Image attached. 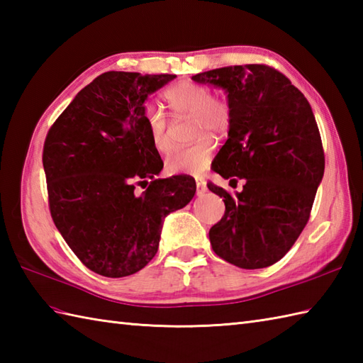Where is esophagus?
<instances>
[{"mask_svg":"<svg viewBox=\"0 0 363 363\" xmlns=\"http://www.w3.org/2000/svg\"><path fill=\"white\" fill-rule=\"evenodd\" d=\"M206 191H207L206 181L204 179H196V195L198 196H203Z\"/></svg>","mask_w":363,"mask_h":363,"instance_id":"esophagus-1","label":"esophagus"}]
</instances>
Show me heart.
Instances as JSON below:
<instances>
[{
	"mask_svg": "<svg viewBox=\"0 0 363 363\" xmlns=\"http://www.w3.org/2000/svg\"><path fill=\"white\" fill-rule=\"evenodd\" d=\"M165 104L176 115H191L194 117V134L201 137L211 133L213 137H225L230 128V109L226 101L212 98L211 89L204 84L184 81L174 84L164 91ZM145 126L152 148L160 154L172 150L165 115L157 107L148 106L145 111ZM210 135V136H211ZM204 136L195 143L176 148L169 154L165 168L172 174H199L209 167L213 157V138Z\"/></svg>",
	"mask_w": 363,
	"mask_h": 363,
	"instance_id": "1",
	"label": "heart"
}]
</instances>
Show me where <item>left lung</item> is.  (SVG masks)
Returning <instances> with one entry per match:
<instances>
[{"mask_svg":"<svg viewBox=\"0 0 363 363\" xmlns=\"http://www.w3.org/2000/svg\"><path fill=\"white\" fill-rule=\"evenodd\" d=\"M191 79L225 90L230 128L212 168L225 179H245L235 196L207 184L226 206L209 230L212 248L240 268L273 265L303 233L325 174L312 107L282 73L267 65L223 67Z\"/></svg>","mask_w":363,"mask_h":363,"instance_id":"1","label":"left lung"}]
</instances>
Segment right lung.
<instances>
[{
    "label": "right lung",
    "instance_id": "1",
    "mask_svg": "<svg viewBox=\"0 0 363 363\" xmlns=\"http://www.w3.org/2000/svg\"><path fill=\"white\" fill-rule=\"evenodd\" d=\"M176 74L106 72L84 87L46 135L43 168L60 235L91 272L137 273L156 256L168 213L187 206L196 184L164 168L146 134L145 101ZM150 177L149 189L133 184Z\"/></svg>",
    "mask_w": 363,
    "mask_h": 363
}]
</instances>
